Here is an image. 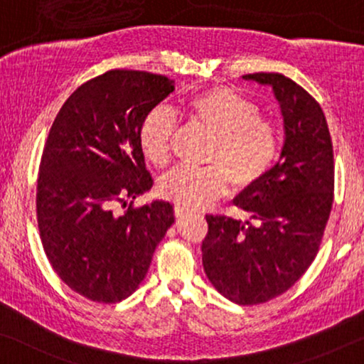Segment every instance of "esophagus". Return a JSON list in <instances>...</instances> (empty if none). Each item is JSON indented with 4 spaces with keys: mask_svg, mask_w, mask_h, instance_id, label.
Instances as JSON below:
<instances>
[{
    "mask_svg": "<svg viewBox=\"0 0 364 364\" xmlns=\"http://www.w3.org/2000/svg\"><path fill=\"white\" fill-rule=\"evenodd\" d=\"M186 214H189V209L181 208V206H175V216H176L178 219L184 218V216H186Z\"/></svg>",
    "mask_w": 364,
    "mask_h": 364,
    "instance_id": "1",
    "label": "esophagus"
}]
</instances>
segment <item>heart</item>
Returning <instances> with one entry per match:
<instances>
[{"label":"heart","instance_id":"1","mask_svg":"<svg viewBox=\"0 0 364 364\" xmlns=\"http://www.w3.org/2000/svg\"><path fill=\"white\" fill-rule=\"evenodd\" d=\"M188 119L214 135L206 168H178L160 181V194L181 208H206L228 191L247 189L272 170L280 151L274 122L260 117L255 102L229 87H213L184 105ZM176 120L166 109H153L138 129V145L148 163L165 168L171 160Z\"/></svg>","mask_w":364,"mask_h":364}]
</instances>
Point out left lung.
Segmentation results:
<instances>
[{
  "label": "left lung",
  "instance_id": "8db88e82",
  "mask_svg": "<svg viewBox=\"0 0 364 364\" xmlns=\"http://www.w3.org/2000/svg\"><path fill=\"white\" fill-rule=\"evenodd\" d=\"M244 79L272 87L285 141L269 175L234 199L257 224L209 214L201 250L219 294L257 305L289 290L316 257L333 204L335 161L323 110L309 92L277 73Z\"/></svg>",
  "mask_w": 364,
  "mask_h": 364
}]
</instances>
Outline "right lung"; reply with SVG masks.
I'll return each mask as SVG.
<instances>
[{
  "label": "right lung",
  "instance_id": "add662e5",
  "mask_svg": "<svg viewBox=\"0 0 364 364\" xmlns=\"http://www.w3.org/2000/svg\"><path fill=\"white\" fill-rule=\"evenodd\" d=\"M173 90L165 75L107 70L64 102L46 140L36 188L44 252L65 285L97 304L138 289L175 223L166 201L115 211L153 186L138 129Z\"/></svg>",
  "mask_w": 364,
  "mask_h": 364
}]
</instances>
